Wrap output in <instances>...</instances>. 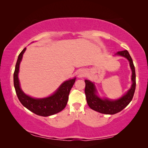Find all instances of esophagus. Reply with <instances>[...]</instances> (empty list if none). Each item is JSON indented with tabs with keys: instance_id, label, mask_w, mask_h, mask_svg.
Wrapping results in <instances>:
<instances>
[{
	"instance_id": "esophagus-1",
	"label": "esophagus",
	"mask_w": 148,
	"mask_h": 148,
	"mask_svg": "<svg viewBox=\"0 0 148 148\" xmlns=\"http://www.w3.org/2000/svg\"><path fill=\"white\" fill-rule=\"evenodd\" d=\"M85 75H86V71H85L84 70H81V71H79V73H78V77H84Z\"/></svg>"
}]
</instances>
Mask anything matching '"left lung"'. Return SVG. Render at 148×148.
<instances>
[{
	"mask_svg": "<svg viewBox=\"0 0 148 148\" xmlns=\"http://www.w3.org/2000/svg\"><path fill=\"white\" fill-rule=\"evenodd\" d=\"M117 55L124 57L128 59L130 62V66L132 70V84L131 88L124 96L116 101L102 99L96 95L97 91L95 85L89 80H85V83H86L85 93H86L87 104L92 110L102 114H115L121 112L132 101L134 94L135 89H136V74H135L133 61H132L131 56L127 50L118 51Z\"/></svg>",
	"mask_w": 148,
	"mask_h": 148,
	"instance_id": "obj_1",
	"label": "left lung"
}]
</instances>
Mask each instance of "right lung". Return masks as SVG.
<instances>
[{"label": "right lung", "mask_w": 148, "mask_h": 148, "mask_svg": "<svg viewBox=\"0 0 148 148\" xmlns=\"http://www.w3.org/2000/svg\"><path fill=\"white\" fill-rule=\"evenodd\" d=\"M25 50L26 47H25L19 53L14 73V85L19 101L29 110L38 116L46 117L58 113L66 106L70 91L74 84L76 77L64 82L53 95L47 98L34 99L27 96L20 88L18 79L19 64Z\"/></svg>", "instance_id": "right-lung-1"}]
</instances>
